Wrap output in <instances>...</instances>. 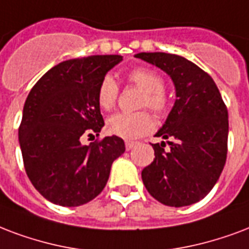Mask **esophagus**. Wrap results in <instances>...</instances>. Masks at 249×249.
I'll return each mask as SVG.
<instances>
[{"mask_svg": "<svg viewBox=\"0 0 249 249\" xmlns=\"http://www.w3.org/2000/svg\"><path fill=\"white\" fill-rule=\"evenodd\" d=\"M137 146V142H130V141H126L125 142V149L128 150H132L133 147H136Z\"/></svg>", "mask_w": 249, "mask_h": 249, "instance_id": "obj_1", "label": "esophagus"}]
</instances>
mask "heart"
Wrapping results in <instances>:
<instances>
[{
  "label": "heart",
  "instance_id": "obj_1",
  "mask_svg": "<svg viewBox=\"0 0 249 249\" xmlns=\"http://www.w3.org/2000/svg\"><path fill=\"white\" fill-rule=\"evenodd\" d=\"M130 85L142 91L140 107H147L157 116L166 115L170 100L164 92V79L155 70L149 68H136L126 74ZM119 98V86L111 75H106L98 87L96 100L104 111H111L116 106ZM154 128V121L145 111L136 113H116L107 120V130L113 136L134 140L145 136Z\"/></svg>",
  "mask_w": 249,
  "mask_h": 249
}]
</instances>
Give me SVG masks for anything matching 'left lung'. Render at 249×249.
<instances>
[{
  "instance_id": "obj_1",
  "label": "left lung",
  "mask_w": 249,
  "mask_h": 249,
  "mask_svg": "<svg viewBox=\"0 0 249 249\" xmlns=\"http://www.w3.org/2000/svg\"><path fill=\"white\" fill-rule=\"evenodd\" d=\"M137 58L166 71L176 100L155 134L154 160L142 170L147 192L167 206H188L208 195L227 157L229 113L213 78L196 64L171 53H137Z\"/></svg>"
}]
</instances>
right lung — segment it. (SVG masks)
Segmentation results:
<instances>
[{
	"mask_svg": "<svg viewBox=\"0 0 249 249\" xmlns=\"http://www.w3.org/2000/svg\"><path fill=\"white\" fill-rule=\"evenodd\" d=\"M123 57L89 56L60 62L30 91L19 125V145L28 179L37 192L61 206L94 200L106 187L113 160L125 151L120 137L82 145L85 134L104 126L98 87Z\"/></svg>",
	"mask_w": 249,
	"mask_h": 249,
	"instance_id": "1",
	"label": "right lung"
}]
</instances>
